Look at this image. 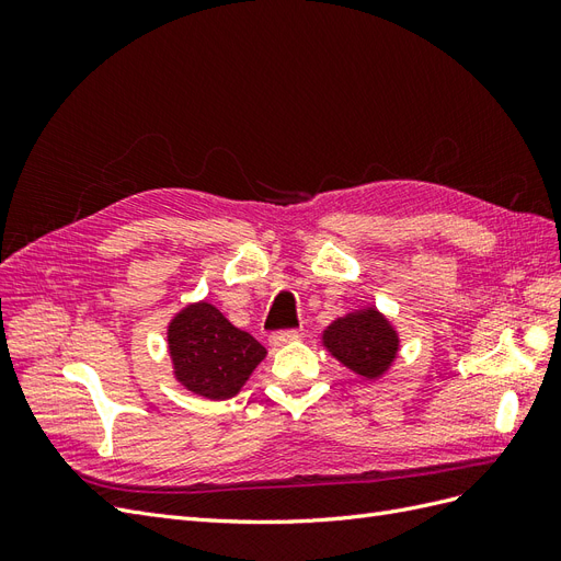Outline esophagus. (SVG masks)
<instances>
[{
    "label": "esophagus",
    "instance_id": "obj_1",
    "mask_svg": "<svg viewBox=\"0 0 561 561\" xmlns=\"http://www.w3.org/2000/svg\"><path fill=\"white\" fill-rule=\"evenodd\" d=\"M299 339V332L297 330H283V332H274L268 336V344L274 346V348H280V346H285V344H293V342H297Z\"/></svg>",
    "mask_w": 561,
    "mask_h": 561
}]
</instances>
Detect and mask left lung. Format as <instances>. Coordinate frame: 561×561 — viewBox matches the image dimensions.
<instances>
[{
  "label": "left lung",
  "mask_w": 561,
  "mask_h": 561,
  "mask_svg": "<svg viewBox=\"0 0 561 561\" xmlns=\"http://www.w3.org/2000/svg\"><path fill=\"white\" fill-rule=\"evenodd\" d=\"M320 339L332 358L367 381L383 377L400 351V334L393 322L375 307L332 320Z\"/></svg>",
  "instance_id": "obj_1"
}]
</instances>
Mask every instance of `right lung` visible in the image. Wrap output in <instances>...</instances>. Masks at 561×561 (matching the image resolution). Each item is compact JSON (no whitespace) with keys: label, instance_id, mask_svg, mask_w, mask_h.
<instances>
[{"label":"right lung","instance_id":"right-lung-1","mask_svg":"<svg viewBox=\"0 0 561 561\" xmlns=\"http://www.w3.org/2000/svg\"><path fill=\"white\" fill-rule=\"evenodd\" d=\"M168 353L180 386L206 400L239 396L266 358L257 339L233 328L210 301L186 304L168 322Z\"/></svg>","mask_w":561,"mask_h":561}]
</instances>
